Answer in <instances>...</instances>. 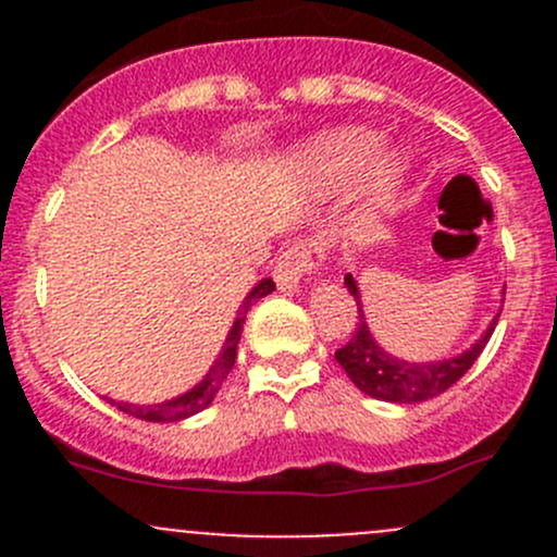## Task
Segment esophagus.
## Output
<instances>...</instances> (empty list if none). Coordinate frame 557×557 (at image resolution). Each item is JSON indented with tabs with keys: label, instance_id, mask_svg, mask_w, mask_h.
<instances>
[{
	"label": "esophagus",
	"instance_id": "34e87169",
	"mask_svg": "<svg viewBox=\"0 0 557 557\" xmlns=\"http://www.w3.org/2000/svg\"><path fill=\"white\" fill-rule=\"evenodd\" d=\"M325 263V250L318 239L299 237L294 239L283 252H280L277 263H274V283L283 290H290L299 285L305 274L318 272Z\"/></svg>",
	"mask_w": 557,
	"mask_h": 557
}]
</instances>
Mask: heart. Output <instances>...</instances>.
Instances as JSON below:
<instances>
[{
    "mask_svg": "<svg viewBox=\"0 0 557 557\" xmlns=\"http://www.w3.org/2000/svg\"><path fill=\"white\" fill-rule=\"evenodd\" d=\"M380 150H383V139L377 134L361 132V128H347V132H336L325 143H320L314 148V161L334 183L350 185L358 183L363 174L372 170ZM396 166H383L377 177L380 199H391L393 188H396Z\"/></svg>",
    "mask_w": 557,
    "mask_h": 557,
    "instance_id": "heart-1",
    "label": "heart"
}]
</instances>
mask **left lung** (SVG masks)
Masks as SVG:
<instances>
[{
    "label": "left lung",
    "mask_w": 557,
    "mask_h": 557,
    "mask_svg": "<svg viewBox=\"0 0 557 557\" xmlns=\"http://www.w3.org/2000/svg\"><path fill=\"white\" fill-rule=\"evenodd\" d=\"M345 285L358 305V323L350 339L334 352V358L339 361V367L345 369L347 377L352 380V385H356L358 391H363L372 398H383V401L414 404L429 401V398L445 393L447 387H453L466 372H469L471 363L480 358L487 339H491L493 329H496V320H493L491 329L485 331V336H482L471 350H466L463 356L458 358H447V361L434 363L398 361V358L387 356L383 347L372 339V334H369L367 320H363L361 310V296H358V285L356 280H352V274H347Z\"/></svg>",
    "instance_id": "left-lung-1"
}]
</instances>
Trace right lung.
Wrapping results in <instances>:
<instances>
[{
	"label": "right lung",
	"instance_id": "right-lung-1",
	"mask_svg": "<svg viewBox=\"0 0 557 557\" xmlns=\"http://www.w3.org/2000/svg\"><path fill=\"white\" fill-rule=\"evenodd\" d=\"M272 290H274L272 280H261V283L250 290V296L245 299V305L239 307L232 331H228V339H226V345H223L221 356H218V361L212 363V369L207 372V377L201 380L199 385L190 387L188 393H183V396L172 398V401H164V404L137 407V404L121 401V404H115V407L121 409V412L132 414V418L148 420V423H177V420H185V418H190V414H196V412H201V409L210 407L212 398H215L218 391H221L223 380H226L228 372H232L234 361H237V345H239V336H243V323H245L247 310H250L258 299H263L267 294H272Z\"/></svg>",
	"mask_w": 557,
	"mask_h": 557
}]
</instances>
